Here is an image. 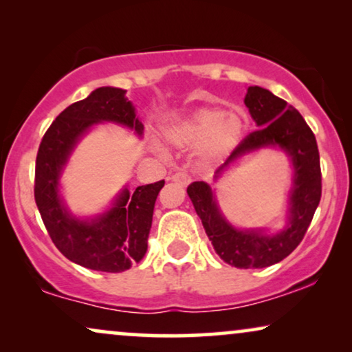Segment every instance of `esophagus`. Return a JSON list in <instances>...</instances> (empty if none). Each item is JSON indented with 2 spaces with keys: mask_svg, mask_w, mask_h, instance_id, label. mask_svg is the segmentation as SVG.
Segmentation results:
<instances>
[{
  "mask_svg": "<svg viewBox=\"0 0 352 352\" xmlns=\"http://www.w3.org/2000/svg\"><path fill=\"white\" fill-rule=\"evenodd\" d=\"M171 181H175V182H177V184H181V186H187L192 179H190V176L187 175L186 171H177V173H175V175L171 176Z\"/></svg>",
  "mask_w": 352,
  "mask_h": 352,
  "instance_id": "1",
  "label": "esophagus"
}]
</instances>
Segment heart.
<instances>
[{"instance_id":"heart-1","label":"heart","mask_w":352,"mask_h":352,"mask_svg":"<svg viewBox=\"0 0 352 352\" xmlns=\"http://www.w3.org/2000/svg\"><path fill=\"white\" fill-rule=\"evenodd\" d=\"M242 120L224 109H200L171 124L166 138L176 146H197L206 157H219L237 144Z\"/></svg>"}]
</instances>
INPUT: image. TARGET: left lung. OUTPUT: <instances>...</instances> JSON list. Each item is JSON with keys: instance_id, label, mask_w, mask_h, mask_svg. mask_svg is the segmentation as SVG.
<instances>
[{"instance_id": "obj_1", "label": "left lung", "mask_w": 352, "mask_h": 352, "mask_svg": "<svg viewBox=\"0 0 352 352\" xmlns=\"http://www.w3.org/2000/svg\"><path fill=\"white\" fill-rule=\"evenodd\" d=\"M245 105L256 122L258 129L240 141L216 173L254 148L271 144L285 148L295 166V186L292 190L290 221L287 229L277 235L234 229L223 218L213 199V192L204 181L192 182L187 187V194L219 258L240 269H261L287 258L305 237L322 195L320 157L312 129L307 126L301 113L285 100L259 86H250L245 96Z\"/></svg>"}]
</instances>
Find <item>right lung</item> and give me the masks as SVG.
<instances>
[{
    "instance_id": "add662e5",
    "label": "right lung",
    "mask_w": 352,
    "mask_h": 352,
    "mask_svg": "<svg viewBox=\"0 0 352 352\" xmlns=\"http://www.w3.org/2000/svg\"><path fill=\"white\" fill-rule=\"evenodd\" d=\"M120 88H98L88 98L59 113L41 139L35 165V201L57 250L80 266L102 272H122L147 252L153 206L165 181L124 189L113 208L91 221L67 213L57 194L67 157L86 129L99 122H115L142 134V123Z\"/></svg>"
}]
</instances>
